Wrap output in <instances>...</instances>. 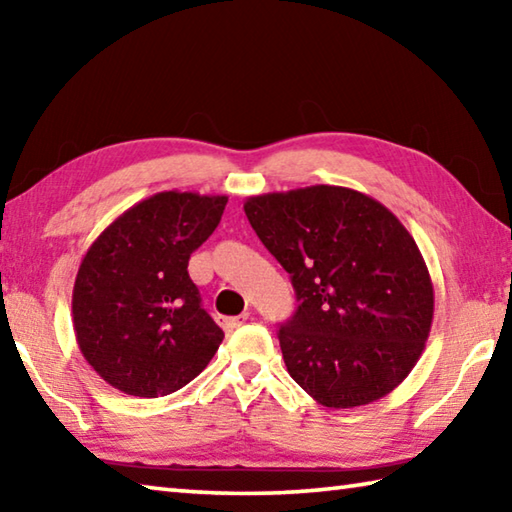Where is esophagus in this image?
<instances>
[{"instance_id": "obj_1", "label": "esophagus", "mask_w": 512, "mask_h": 512, "mask_svg": "<svg viewBox=\"0 0 512 512\" xmlns=\"http://www.w3.org/2000/svg\"><path fill=\"white\" fill-rule=\"evenodd\" d=\"M248 320V314H241V316H235V318H223V329H235V327H241Z\"/></svg>"}]
</instances>
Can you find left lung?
<instances>
[{"instance_id":"8db88e82","label":"left lung","mask_w":512,"mask_h":512,"mask_svg":"<svg viewBox=\"0 0 512 512\" xmlns=\"http://www.w3.org/2000/svg\"><path fill=\"white\" fill-rule=\"evenodd\" d=\"M244 210L296 291V314L277 334L293 381L329 409L400 386L433 320L427 264L400 219L334 185L250 196Z\"/></svg>"}]
</instances>
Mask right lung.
Returning <instances> with one entry per match:
<instances>
[{"mask_svg":"<svg viewBox=\"0 0 512 512\" xmlns=\"http://www.w3.org/2000/svg\"><path fill=\"white\" fill-rule=\"evenodd\" d=\"M228 196L160 192L94 239L72 293L85 361L117 391L176 393L201 375L223 329L201 307L189 257L221 221Z\"/></svg>","mask_w":512,"mask_h":512,"instance_id":"right-lung-1","label":"right lung"}]
</instances>
